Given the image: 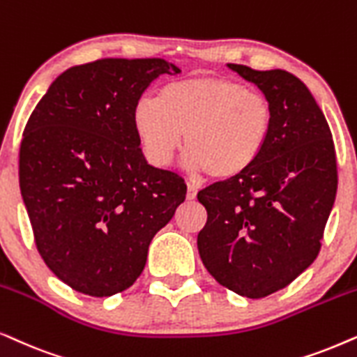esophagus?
I'll return each mask as SVG.
<instances>
[{
  "mask_svg": "<svg viewBox=\"0 0 357 357\" xmlns=\"http://www.w3.org/2000/svg\"><path fill=\"white\" fill-rule=\"evenodd\" d=\"M196 196H197V188L194 186V184H188V194H186L188 201H192V199H196Z\"/></svg>",
  "mask_w": 357,
  "mask_h": 357,
  "instance_id": "esophagus-1",
  "label": "esophagus"
}]
</instances>
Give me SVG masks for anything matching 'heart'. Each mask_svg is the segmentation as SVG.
I'll return each instance as SVG.
<instances>
[{
    "instance_id": "1",
    "label": "heart",
    "mask_w": 357,
    "mask_h": 357,
    "mask_svg": "<svg viewBox=\"0 0 357 357\" xmlns=\"http://www.w3.org/2000/svg\"><path fill=\"white\" fill-rule=\"evenodd\" d=\"M274 116L273 102L258 89L199 75L165 84L156 99L137 101L132 123L150 163L168 165L183 134L188 168L228 181L261 158Z\"/></svg>"
}]
</instances>
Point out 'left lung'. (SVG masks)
Listing matches in <instances>:
<instances>
[{
  "mask_svg": "<svg viewBox=\"0 0 357 357\" xmlns=\"http://www.w3.org/2000/svg\"><path fill=\"white\" fill-rule=\"evenodd\" d=\"M227 66L269 98L274 126L246 173L199 191L207 223L197 248L218 284L261 298L289 286L318 256L338 188L335 144L321 109L297 76Z\"/></svg>",
  "mask_w": 357,
  "mask_h": 357,
  "instance_id": "1",
  "label": "left lung"
}]
</instances>
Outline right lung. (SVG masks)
<instances>
[{
    "label": "right lung",
    "mask_w": 357,
    "mask_h": 357,
    "mask_svg": "<svg viewBox=\"0 0 357 357\" xmlns=\"http://www.w3.org/2000/svg\"><path fill=\"white\" fill-rule=\"evenodd\" d=\"M163 59H102L63 71L24 129L19 186L37 250L60 281L93 297L126 291L186 199L179 174L149 165L132 109Z\"/></svg>",
    "instance_id": "add662e5"
}]
</instances>
